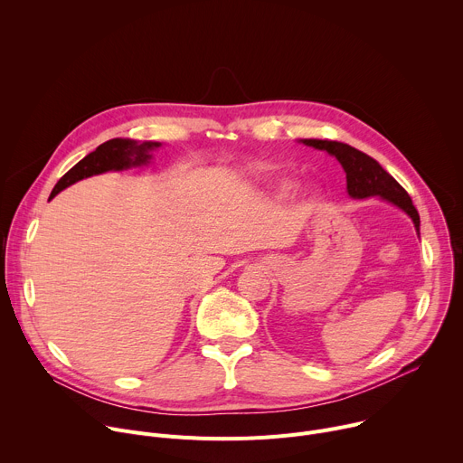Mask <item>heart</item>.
<instances>
[{
  "label": "heart",
  "instance_id": "1",
  "mask_svg": "<svg viewBox=\"0 0 463 463\" xmlns=\"http://www.w3.org/2000/svg\"><path fill=\"white\" fill-rule=\"evenodd\" d=\"M291 190H293V183H291V181H284V183H280L279 188H277V192H279L280 195H288Z\"/></svg>",
  "mask_w": 463,
  "mask_h": 463
}]
</instances>
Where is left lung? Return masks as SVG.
<instances>
[{
  "instance_id": "8db88e82",
  "label": "left lung",
  "mask_w": 463,
  "mask_h": 463,
  "mask_svg": "<svg viewBox=\"0 0 463 463\" xmlns=\"http://www.w3.org/2000/svg\"><path fill=\"white\" fill-rule=\"evenodd\" d=\"M306 146L315 150H324L334 156L346 172V190L354 200H366V197H381V200L402 209L416 227L420 234V214L412 205L407 190L395 181L373 157L364 152L337 141H320V139H300Z\"/></svg>"
}]
</instances>
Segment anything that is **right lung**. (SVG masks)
<instances>
[{
  "instance_id": "1",
  "label": "right lung",
  "mask_w": 463,
  "mask_h": 463,
  "mask_svg": "<svg viewBox=\"0 0 463 463\" xmlns=\"http://www.w3.org/2000/svg\"><path fill=\"white\" fill-rule=\"evenodd\" d=\"M159 146L161 143H154V141L137 143V141L120 139V137L109 139L104 145H100L95 152L88 154L82 161H79L68 174L61 175L60 181L54 184L51 197H54L63 188L71 186L73 183L91 175L146 166L152 161V152Z\"/></svg>"
}]
</instances>
